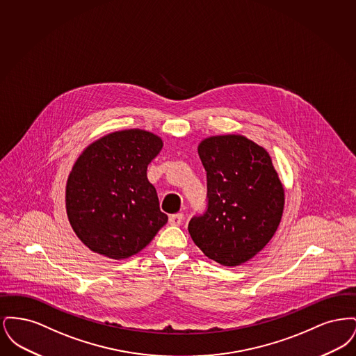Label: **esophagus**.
<instances>
[{
	"label": "esophagus",
	"mask_w": 356,
	"mask_h": 356,
	"mask_svg": "<svg viewBox=\"0 0 356 356\" xmlns=\"http://www.w3.org/2000/svg\"><path fill=\"white\" fill-rule=\"evenodd\" d=\"M184 220V215L183 213H176V215H170V225H180Z\"/></svg>",
	"instance_id": "esophagus-1"
}]
</instances>
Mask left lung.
<instances>
[{
    "mask_svg": "<svg viewBox=\"0 0 356 356\" xmlns=\"http://www.w3.org/2000/svg\"><path fill=\"white\" fill-rule=\"evenodd\" d=\"M207 170V211L188 231L203 254L236 267L259 254L283 215L284 188L271 156L241 135L212 136L199 144Z\"/></svg>",
    "mask_w": 356,
    "mask_h": 356,
    "instance_id": "obj_1",
    "label": "left lung"
}]
</instances>
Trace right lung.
Here are the masks:
<instances>
[{
    "instance_id": "add662e5",
    "label": "right lung",
    "mask_w": 356,
    "mask_h": 356,
    "mask_svg": "<svg viewBox=\"0 0 356 356\" xmlns=\"http://www.w3.org/2000/svg\"><path fill=\"white\" fill-rule=\"evenodd\" d=\"M161 148L159 136L125 129L104 136L80 154L69 173L65 202L73 231L90 251L127 259L168 221L147 177Z\"/></svg>"
}]
</instances>
